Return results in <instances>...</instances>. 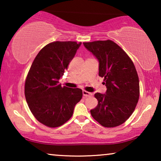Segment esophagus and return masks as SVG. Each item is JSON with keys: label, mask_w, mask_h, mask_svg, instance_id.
Segmentation results:
<instances>
[{"label": "esophagus", "mask_w": 161, "mask_h": 161, "mask_svg": "<svg viewBox=\"0 0 161 161\" xmlns=\"http://www.w3.org/2000/svg\"><path fill=\"white\" fill-rule=\"evenodd\" d=\"M92 95V94L91 93V92H89L86 91H83V96L84 97H90Z\"/></svg>", "instance_id": "esophagus-1"}]
</instances>
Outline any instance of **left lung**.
<instances>
[{
	"label": "left lung",
	"instance_id": "left-lung-1",
	"mask_svg": "<svg viewBox=\"0 0 161 161\" xmlns=\"http://www.w3.org/2000/svg\"><path fill=\"white\" fill-rule=\"evenodd\" d=\"M99 61V76L104 78L106 94L96 93L98 101L90 111L94 119L105 127L121 125L133 113L140 94L135 65L125 50L111 40L83 42Z\"/></svg>",
	"mask_w": 161,
	"mask_h": 161
}]
</instances>
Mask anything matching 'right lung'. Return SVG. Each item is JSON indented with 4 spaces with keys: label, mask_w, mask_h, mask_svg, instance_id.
<instances>
[{
    "label": "right lung",
    "mask_w": 161,
    "mask_h": 161,
    "mask_svg": "<svg viewBox=\"0 0 161 161\" xmlns=\"http://www.w3.org/2000/svg\"><path fill=\"white\" fill-rule=\"evenodd\" d=\"M80 45L72 41L50 42L31 66L25 83V99L34 117L45 126L58 127L67 122L82 98L81 89L58 83Z\"/></svg>",
    "instance_id": "obj_1"
}]
</instances>
